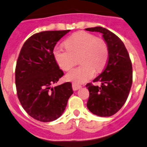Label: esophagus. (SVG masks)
Instances as JSON below:
<instances>
[{
    "label": "esophagus",
    "instance_id": "esophagus-1",
    "mask_svg": "<svg viewBox=\"0 0 147 147\" xmlns=\"http://www.w3.org/2000/svg\"><path fill=\"white\" fill-rule=\"evenodd\" d=\"M81 88L82 86L80 85V84H76V83H72V89H73L74 91H77L78 90V89H81Z\"/></svg>",
    "mask_w": 147,
    "mask_h": 147
}]
</instances>
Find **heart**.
Returning <instances> with one entry per match:
<instances>
[{"label": "heart", "instance_id": "obj_1", "mask_svg": "<svg viewBox=\"0 0 147 147\" xmlns=\"http://www.w3.org/2000/svg\"><path fill=\"white\" fill-rule=\"evenodd\" d=\"M65 48L55 46L53 56L59 67L67 71L76 63L79 56L80 66L70 70L66 79L75 83H82L93 78L95 69L103 68L109 58V47L104 40L97 38L95 35L80 31L71 35L64 42Z\"/></svg>", "mask_w": 147, "mask_h": 147}]
</instances>
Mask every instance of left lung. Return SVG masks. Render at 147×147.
<instances>
[{
  "label": "left lung",
  "mask_w": 147,
  "mask_h": 147,
  "mask_svg": "<svg viewBox=\"0 0 147 147\" xmlns=\"http://www.w3.org/2000/svg\"><path fill=\"white\" fill-rule=\"evenodd\" d=\"M86 31L101 33L109 47V59L103 72L93 80L101 86L88 83V109L100 117L116 113L125 103L132 84V66L123 41L115 34L101 27L86 28Z\"/></svg>",
  "instance_id": "left-lung-1"
}]
</instances>
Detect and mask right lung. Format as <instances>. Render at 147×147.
I'll return each instance as SVG.
<instances>
[{
  "mask_svg": "<svg viewBox=\"0 0 147 147\" xmlns=\"http://www.w3.org/2000/svg\"><path fill=\"white\" fill-rule=\"evenodd\" d=\"M69 32L45 31L32 35L24 42L18 58V97L26 112L38 121L58 119L73 94L70 82L51 86L64 75L54 58V47Z\"/></svg>",
  "mask_w": 147,
  "mask_h": 147,
  "instance_id": "add662e5",
  "label": "right lung"
}]
</instances>
